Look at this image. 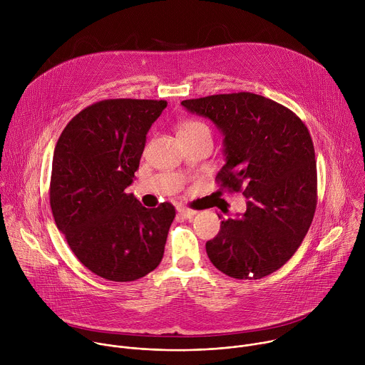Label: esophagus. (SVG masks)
<instances>
[{
    "label": "esophagus",
    "mask_w": 365,
    "mask_h": 365,
    "mask_svg": "<svg viewBox=\"0 0 365 365\" xmlns=\"http://www.w3.org/2000/svg\"><path fill=\"white\" fill-rule=\"evenodd\" d=\"M176 211H178L180 215L186 217V218H192V217L196 214V211L190 210V207H187V206H185V205H178V206H176Z\"/></svg>",
    "instance_id": "1"
}]
</instances>
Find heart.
Segmentation results:
<instances>
[{"label": "heart", "mask_w": 365, "mask_h": 365, "mask_svg": "<svg viewBox=\"0 0 365 365\" xmlns=\"http://www.w3.org/2000/svg\"><path fill=\"white\" fill-rule=\"evenodd\" d=\"M199 134L211 135V130L205 123H202L199 120H183L179 124V137H183V135H199Z\"/></svg>", "instance_id": "obj_1"}]
</instances>
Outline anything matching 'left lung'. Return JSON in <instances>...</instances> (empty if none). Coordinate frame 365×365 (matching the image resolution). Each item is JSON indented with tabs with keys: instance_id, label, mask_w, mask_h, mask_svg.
Instances as JSON below:
<instances>
[{
	"instance_id": "8db88e82",
	"label": "left lung",
	"mask_w": 365,
	"mask_h": 365,
	"mask_svg": "<svg viewBox=\"0 0 365 365\" xmlns=\"http://www.w3.org/2000/svg\"><path fill=\"white\" fill-rule=\"evenodd\" d=\"M182 106L220 128L227 163L215 180L248 199L247 211L224 220L206 242L207 257L234 279L274 273L300 247L317 210L309 130L282 103L251 92L186 99Z\"/></svg>"
}]
</instances>
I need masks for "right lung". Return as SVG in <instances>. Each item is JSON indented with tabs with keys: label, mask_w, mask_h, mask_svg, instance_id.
Wrapping results in <instances>:
<instances>
[{
	"label": "right lung",
	"mask_w": 365,
	"mask_h": 365,
	"mask_svg": "<svg viewBox=\"0 0 365 365\" xmlns=\"http://www.w3.org/2000/svg\"><path fill=\"white\" fill-rule=\"evenodd\" d=\"M166 107L154 99L95 102L68 123L55 147L51 212L79 262L102 279H141L163 258L175 206L147 210L125 187Z\"/></svg>",
	"instance_id": "obj_1"
}]
</instances>
